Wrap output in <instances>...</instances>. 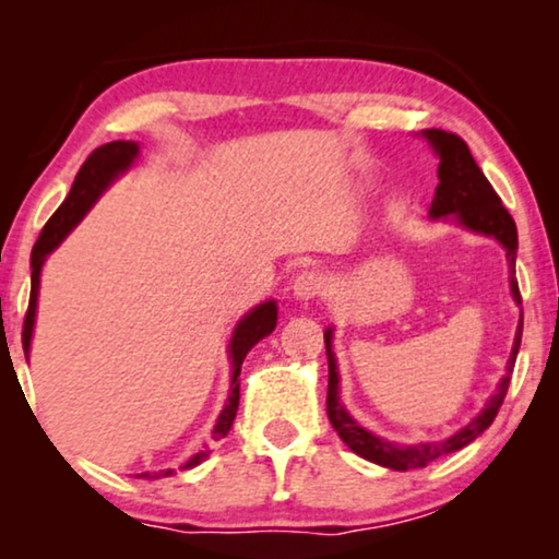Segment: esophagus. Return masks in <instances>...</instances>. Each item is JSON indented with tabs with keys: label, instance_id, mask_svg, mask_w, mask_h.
<instances>
[{
	"label": "esophagus",
	"instance_id": "esophagus-1",
	"mask_svg": "<svg viewBox=\"0 0 559 559\" xmlns=\"http://www.w3.org/2000/svg\"><path fill=\"white\" fill-rule=\"evenodd\" d=\"M325 289H328V280L325 274L318 270H302L293 280V295L297 300H312V297L325 295Z\"/></svg>",
	"mask_w": 559,
	"mask_h": 559
}]
</instances>
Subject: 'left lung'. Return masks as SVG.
Segmentation results:
<instances>
[{"label": "left lung", "instance_id": "8db88e82", "mask_svg": "<svg viewBox=\"0 0 559 559\" xmlns=\"http://www.w3.org/2000/svg\"><path fill=\"white\" fill-rule=\"evenodd\" d=\"M423 140H427L435 155H438V188H435V198L430 203V218L432 221H453V224L463 226L465 231L478 236H493L496 241L507 249L509 262V287L511 297L516 305H522V295H519L516 285V249L519 236L516 224L509 216V211L501 205V198L496 195L491 182L480 173V167L473 159L468 144H465L457 134L442 132V129H423ZM325 354H328V419H331L333 430L338 438L354 450L356 455L366 457V461L384 465L392 471H412L425 468L427 463L438 461L440 455L455 453L478 438L480 432L488 430L491 423L499 415V407L507 396L511 371H514L519 346H522V316H519V325L514 333V346H511L507 373H503L496 392L488 396L486 407L471 419L468 425L450 435L445 440H427V442H412V445H400L394 440H384L373 435L356 423L341 402V373L338 361H335L333 350V328H325Z\"/></svg>", "mask_w": 559, "mask_h": 559}]
</instances>
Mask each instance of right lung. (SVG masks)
Masks as SVG:
<instances>
[{
  "label": "right lung",
  "mask_w": 559,
  "mask_h": 559,
  "mask_svg": "<svg viewBox=\"0 0 559 559\" xmlns=\"http://www.w3.org/2000/svg\"><path fill=\"white\" fill-rule=\"evenodd\" d=\"M136 157H140V144L132 140L109 142L104 144V147L91 152V157L83 163L79 175H75L71 193H68L66 201L60 203V209L52 213L48 224H45L40 239H37V243L33 247V257H29V266H33V274H29V305L25 316V328H22V348H25L27 358H29V343H33V333H35L37 295H40V274H43L45 259H48V254H52V251L63 243L66 236L81 224L83 216H86L91 205L102 198L104 190L136 163ZM274 325H277V300L259 302L257 308H251L247 316L236 323L231 341H228L231 384H228V400L224 404V409H221L216 425H213V432H211L213 440L226 438L228 430H231L236 409H239V373H241L243 358H247L249 350L254 348L259 341L266 338V335L274 331ZM209 453H211L209 448L198 450V453L190 457L188 463H182L180 468L182 471L195 468V465H201L205 457H209ZM173 473H175L173 468H167V471H155V473L147 471V473H140V476L147 480H155V478L173 476Z\"/></svg>",
  "instance_id": "obj_1"
}]
</instances>
